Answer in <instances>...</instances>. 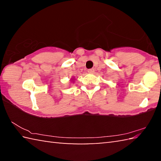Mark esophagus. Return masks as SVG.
I'll return each instance as SVG.
<instances>
[{
	"label": "esophagus",
	"instance_id": "obj_1",
	"mask_svg": "<svg viewBox=\"0 0 161 161\" xmlns=\"http://www.w3.org/2000/svg\"><path fill=\"white\" fill-rule=\"evenodd\" d=\"M94 72V69H88V73H89V74H93Z\"/></svg>",
	"mask_w": 161,
	"mask_h": 161
}]
</instances>
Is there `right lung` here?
Masks as SVG:
<instances>
[{
  "mask_svg": "<svg viewBox=\"0 0 161 161\" xmlns=\"http://www.w3.org/2000/svg\"><path fill=\"white\" fill-rule=\"evenodd\" d=\"M71 81H72V82H74V81H75V78H74V77L72 78V80H71Z\"/></svg>",
  "mask_w": 161,
  "mask_h": 161,
  "instance_id": "right-lung-1",
  "label": "right lung"
}]
</instances>
